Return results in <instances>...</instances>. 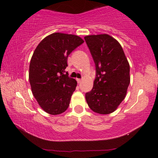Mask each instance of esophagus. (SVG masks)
<instances>
[{"label": "esophagus", "mask_w": 158, "mask_h": 158, "mask_svg": "<svg viewBox=\"0 0 158 158\" xmlns=\"http://www.w3.org/2000/svg\"><path fill=\"white\" fill-rule=\"evenodd\" d=\"M77 81L78 83H81V79H77Z\"/></svg>", "instance_id": "obj_1"}]
</instances>
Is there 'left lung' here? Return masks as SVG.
Here are the masks:
<instances>
[{
    "instance_id": "1",
    "label": "left lung",
    "mask_w": 158,
    "mask_h": 158,
    "mask_svg": "<svg viewBox=\"0 0 158 158\" xmlns=\"http://www.w3.org/2000/svg\"><path fill=\"white\" fill-rule=\"evenodd\" d=\"M96 69L92 90L85 94L94 112L109 114L118 108L126 96L131 77L130 65L123 47L108 34L85 37Z\"/></svg>"
}]
</instances>
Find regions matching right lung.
Segmentation results:
<instances>
[{
	"label": "right lung",
	"instance_id": "add662e5",
	"mask_svg": "<svg viewBox=\"0 0 158 158\" xmlns=\"http://www.w3.org/2000/svg\"><path fill=\"white\" fill-rule=\"evenodd\" d=\"M84 43L78 35L54 33L47 35L33 52L29 66V81L40 107L52 115L66 111L77 81L64 73L68 57Z\"/></svg>",
	"mask_w": 158,
	"mask_h": 158
}]
</instances>
